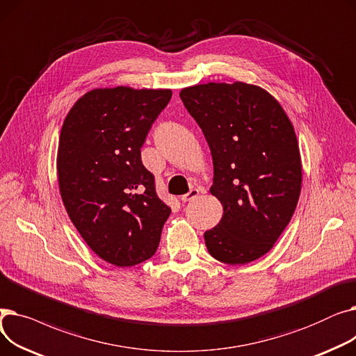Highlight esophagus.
Instances as JSON below:
<instances>
[{"label":"esophagus","mask_w":356,"mask_h":356,"mask_svg":"<svg viewBox=\"0 0 356 356\" xmlns=\"http://www.w3.org/2000/svg\"><path fill=\"white\" fill-rule=\"evenodd\" d=\"M197 195H199V191L197 189H191L189 191V193H186V195H183L181 196V202H191V200H193L195 197H197Z\"/></svg>","instance_id":"1"}]
</instances>
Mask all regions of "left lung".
<instances>
[{
	"label": "left lung",
	"instance_id": "left-lung-1",
	"mask_svg": "<svg viewBox=\"0 0 356 356\" xmlns=\"http://www.w3.org/2000/svg\"><path fill=\"white\" fill-rule=\"evenodd\" d=\"M180 98L209 144L211 193L223 207L204 244L222 263H251L273 248L300 196L293 124L266 89L244 82L195 85L181 89Z\"/></svg>",
	"mask_w": 356,
	"mask_h": 356
}]
</instances>
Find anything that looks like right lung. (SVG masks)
I'll return each instance as SVG.
<instances>
[{
	"label": "right lung",
	"mask_w": 356,
	"mask_h": 356,
	"mask_svg": "<svg viewBox=\"0 0 356 356\" xmlns=\"http://www.w3.org/2000/svg\"><path fill=\"white\" fill-rule=\"evenodd\" d=\"M170 89H92L65 118L58 180L66 212L89 248L117 267L152 258L172 209L141 161Z\"/></svg>",
	"instance_id": "obj_1"
}]
</instances>
